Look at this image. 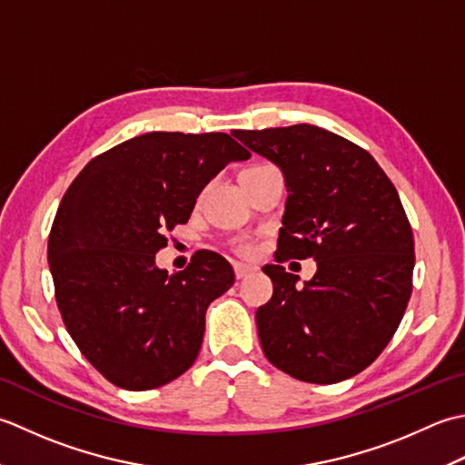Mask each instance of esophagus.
I'll return each instance as SVG.
<instances>
[{
  "label": "esophagus",
  "instance_id": "esophagus-1",
  "mask_svg": "<svg viewBox=\"0 0 465 465\" xmlns=\"http://www.w3.org/2000/svg\"><path fill=\"white\" fill-rule=\"evenodd\" d=\"M257 271V267H252V264H244V262H234V277L236 279H246L249 274H252Z\"/></svg>",
  "mask_w": 465,
  "mask_h": 465
}]
</instances>
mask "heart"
I'll use <instances>...</instances> for the list:
<instances>
[{"label":"heart","mask_w":465,"mask_h":465,"mask_svg":"<svg viewBox=\"0 0 465 465\" xmlns=\"http://www.w3.org/2000/svg\"><path fill=\"white\" fill-rule=\"evenodd\" d=\"M236 251H239L241 254H252L254 246L251 242H239V244H236Z\"/></svg>","instance_id":"heart-1"}]
</instances>
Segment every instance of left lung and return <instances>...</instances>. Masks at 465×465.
<instances>
[{
    "instance_id": "left-lung-1",
    "label": "left lung",
    "mask_w": 465,
    "mask_h": 465,
    "mask_svg": "<svg viewBox=\"0 0 465 465\" xmlns=\"http://www.w3.org/2000/svg\"><path fill=\"white\" fill-rule=\"evenodd\" d=\"M285 176L277 261L317 262L311 281L264 264L257 309L264 357L307 383L363 371L390 343L411 297L413 232L395 186L367 150L311 124L232 130Z\"/></svg>"
}]
</instances>
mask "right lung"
I'll return each mask as SVG.
<instances>
[{
  "instance_id": "right-lung-1",
  "label": "right lung",
  "mask_w": 465,
  "mask_h": 465,
  "mask_svg": "<svg viewBox=\"0 0 465 465\" xmlns=\"http://www.w3.org/2000/svg\"><path fill=\"white\" fill-rule=\"evenodd\" d=\"M246 158L223 132H148L90 160L65 191L47 239L55 301L74 343L114 385L154 390L194 363L206 309L234 271L198 251L168 274L156 252L203 188Z\"/></svg>"
}]
</instances>
